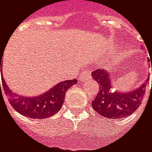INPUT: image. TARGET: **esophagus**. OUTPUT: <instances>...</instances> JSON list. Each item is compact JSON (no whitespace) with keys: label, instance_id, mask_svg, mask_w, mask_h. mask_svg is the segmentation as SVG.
<instances>
[{"label":"esophagus","instance_id":"obj_1","mask_svg":"<svg viewBox=\"0 0 152 152\" xmlns=\"http://www.w3.org/2000/svg\"><path fill=\"white\" fill-rule=\"evenodd\" d=\"M91 77V72H90L83 71V72L80 73V80H87V79H90Z\"/></svg>","mask_w":152,"mask_h":152}]
</instances>
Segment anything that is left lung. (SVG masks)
Returning a JSON list of instances; mask_svg holds the SVG:
<instances>
[{
    "label": "left lung",
    "mask_w": 152,
    "mask_h": 152,
    "mask_svg": "<svg viewBox=\"0 0 152 152\" xmlns=\"http://www.w3.org/2000/svg\"><path fill=\"white\" fill-rule=\"evenodd\" d=\"M91 75L100 85V91L92 101L91 106L102 117L121 119L132 115L140 107L145 93L146 83L133 91L120 92L112 89L111 77L106 70L98 69L93 71Z\"/></svg>",
    "instance_id": "1"
}]
</instances>
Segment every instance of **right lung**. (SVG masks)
<instances>
[{"label": "right lung", "instance_id": "right-lung-1", "mask_svg": "<svg viewBox=\"0 0 152 152\" xmlns=\"http://www.w3.org/2000/svg\"><path fill=\"white\" fill-rule=\"evenodd\" d=\"M0 72L1 73V60L0 61ZM5 94L9 99L12 107L21 115L32 119H45L50 117L63 106L66 91L72 85L76 84L77 80H65L56 84L49 91L34 97L20 96L12 92L6 85L1 76V82Z\"/></svg>", "mask_w": 152, "mask_h": 152}]
</instances>
